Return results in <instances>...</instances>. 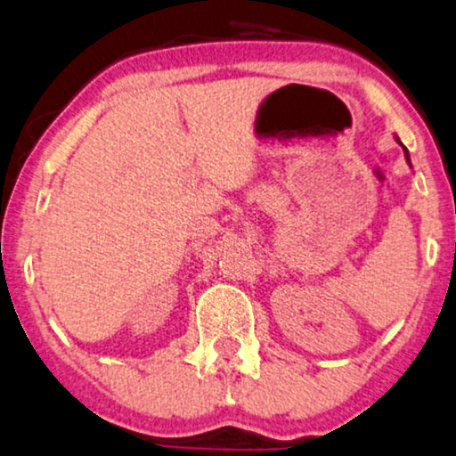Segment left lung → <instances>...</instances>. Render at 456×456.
Listing matches in <instances>:
<instances>
[{
  "label": "left lung",
  "instance_id": "obj_1",
  "mask_svg": "<svg viewBox=\"0 0 456 456\" xmlns=\"http://www.w3.org/2000/svg\"><path fill=\"white\" fill-rule=\"evenodd\" d=\"M407 159H409V155H407Z\"/></svg>",
  "mask_w": 456,
  "mask_h": 456
}]
</instances>
